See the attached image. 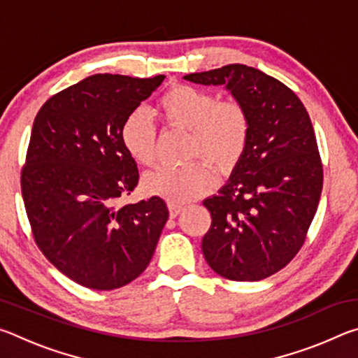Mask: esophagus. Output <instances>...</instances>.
Wrapping results in <instances>:
<instances>
[{"label":"esophagus","mask_w":358,"mask_h":358,"mask_svg":"<svg viewBox=\"0 0 358 358\" xmlns=\"http://www.w3.org/2000/svg\"><path fill=\"white\" fill-rule=\"evenodd\" d=\"M181 211H183V207L175 203H169V213H171V217H177Z\"/></svg>","instance_id":"esophagus-1"}]
</instances>
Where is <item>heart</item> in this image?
<instances>
[{
    "instance_id": "heart-1",
    "label": "heart",
    "mask_w": 358,
    "mask_h": 358,
    "mask_svg": "<svg viewBox=\"0 0 358 358\" xmlns=\"http://www.w3.org/2000/svg\"><path fill=\"white\" fill-rule=\"evenodd\" d=\"M157 112L167 126L191 132L187 159H202L217 173L232 172L245 155L250 138V115L237 101H220L216 94L192 85H172L157 101ZM120 141L137 164L151 166L156 157L157 136L143 108L126 115ZM213 172L203 162L185 167H157L143 177V191L172 203H185L207 194Z\"/></svg>"
}]
</instances>
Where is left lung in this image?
<instances>
[{
	"label": "left lung",
	"mask_w": 358,
	"mask_h": 358,
	"mask_svg": "<svg viewBox=\"0 0 358 358\" xmlns=\"http://www.w3.org/2000/svg\"><path fill=\"white\" fill-rule=\"evenodd\" d=\"M230 92L250 115V138L220 192L207 197L202 252L217 275L260 281L286 266L305 241L322 192V162L305 106L265 72L229 64L183 77Z\"/></svg>",
	"instance_id": "obj_1"
}]
</instances>
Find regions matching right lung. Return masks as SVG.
Masks as SVG:
<instances>
[{"label":"right lung","instance_id":"add662e5","mask_svg":"<svg viewBox=\"0 0 358 358\" xmlns=\"http://www.w3.org/2000/svg\"><path fill=\"white\" fill-rule=\"evenodd\" d=\"M166 76L96 74L52 96L36 115L22 194L34 240L77 284L112 290L134 281L169 220L161 197L115 207L138 183L120 141L126 115Z\"/></svg>","mask_w":358,"mask_h":358}]
</instances>
